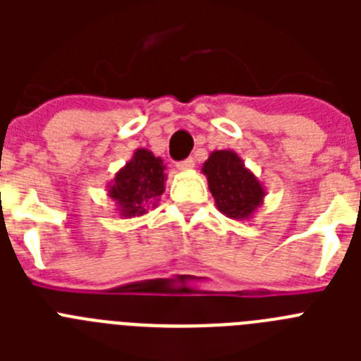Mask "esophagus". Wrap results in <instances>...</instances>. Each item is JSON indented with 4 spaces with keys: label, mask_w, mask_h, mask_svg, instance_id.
Here are the masks:
<instances>
[{
    "label": "esophagus",
    "mask_w": 361,
    "mask_h": 361,
    "mask_svg": "<svg viewBox=\"0 0 361 361\" xmlns=\"http://www.w3.org/2000/svg\"><path fill=\"white\" fill-rule=\"evenodd\" d=\"M193 166H195V161H193V159H186V161H180V162H177V168L178 170H183V171H188V170H191V168H193Z\"/></svg>",
    "instance_id": "obj_1"
}]
</instances>
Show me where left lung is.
<instances>
[{
    "instance_id": "obj_1",
    "label": "left lung",
    "mask_w": 361,
    "mask_h": 361,
    "mask_svg": "<svg viewBox=\"0 0 361 361\" xmlns=\"http://www.w3.org/2000/svg\"><path fill=\"white\" fill-rule=\"evenodd\" d=\"M202 173L208 178L216 209L228 219L250 220L264 204L266 188L233 149L209 153Z\"/></svg>"
}]
</instances>
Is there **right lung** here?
Masks as SVG:
<instances>
[{"label": "right lung", "mask_w": 361, "mask_h": 361, "mask_svg": "<svg viewBox=\"0 0 361 361\" xmlns=\"http://www.w3.org/2000/svg\"><path fill=\"white\" fill-rule=\"evenodd\" d=\"M166 166L149 149L137 148L132 159L108 183L106 191L119 216L133 219L155 208L166 190Z\"/></svg>", "instance_id": "1"}]
</instances>
